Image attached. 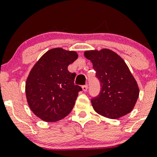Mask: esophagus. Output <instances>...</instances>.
Returning <instances> with one entry per match:
<instances>
[{
    "label": "esophagus",
    "instance_id": "obj_1",
    "mask_svg": "<svg viewBox=\"0 0 157 157\" xmlns=\"http://www.w3.org/2000/svg\"><path fill=\"white\" fill-rule=\"evenodd\" d=\"M82 89L83 91H86L88 89V86L87 85H83V86H82Z\"/></svg>",
    "mask_w": 157,
    "mask_h": 157
}]
</instances>
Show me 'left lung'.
<instances>
[{
	"label": "left lung",
	"instance_id": "left-lung-1",
	"mask_svg": "<svg viewBox=\"0 0 157 157\" xmlns=\"http://www.w3.org/2000/svg\"><path fill=\"white\" fill-rule=\"evenodd\" d=\"M100 83V92L91 99L97 113L109 119H118L132 111L139 97L136 80L124 60L109 49L86 51Z\"/></svg>",
	"mask_w": 157,
	"mask_h": 157
}]
</instances>
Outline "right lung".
<instances>
[{
  "mask_svg": "<svg viewBox=\"0 0 157 157\" xmlns=\"http://www.w3.org/2000/svg\"><path fill=\"white\" fill-rule=\"evenodd\" d=\"M78 57L75 51L57 48L45 53L34 64L26 81L27 103L33 113L47 122H55L74 108L79 91L76 74L67 67Z\"/></svg>",
  "mask_w": 157,
  "mask_h": 157,
  "instance_id": "1",
  "label": "right lung"
}]
</instances>
